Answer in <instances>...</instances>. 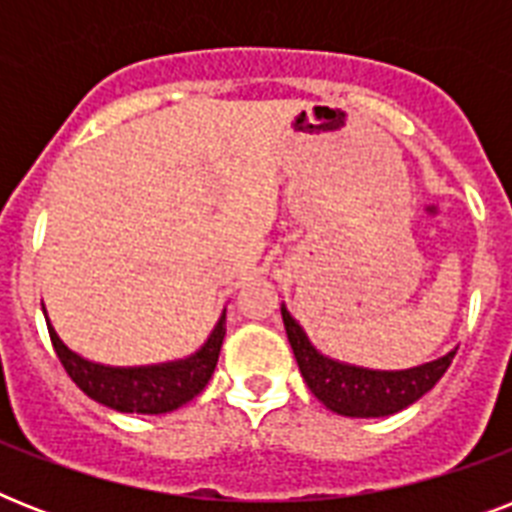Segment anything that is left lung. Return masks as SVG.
<instances>
[{
  "label": "left lung",
  "mask_w": 512,
  "mask_h": 512,
  "mask_svg": "<svg viewBox=\"0 0 512 512\" xmlns=\"http://www.w3.org/2000/svg\"><path fill=\"white\" fill-rule=\"evenodd\" d=\"M281 319L300 374L321 404L342 417H388L420 401L452 364L457 350L412 369H366L324 356L281 305Z\"/></svg>",
  "instance_id": "obj_1"
}]
</instances>
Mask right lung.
I'll use <instances>...</instances> for the list:
<instances>
[{"label": "right lung", "instance_id": "right-lung-1", "mask_svg": "<svg viewBox=\"0 0 512 512\" xmlns=\"http://www.w3.org/2000/svg\"><path fill=\"white\" fill-rule=\"evenodd\" d=\"M44 311V305H42ZM47 329H50L52 348L58 353L60 364L68 377L98 404L127 414H167L188 404L207 388L209 377L215 372L217 356L225 337V311L220 313L215 329L209 332L196 353L177 361L146 366H108L79 356L60 340L50 316L44 311Z\"/></svg>", "mask_w": 512, "mask_h": 512}]
</instances>
